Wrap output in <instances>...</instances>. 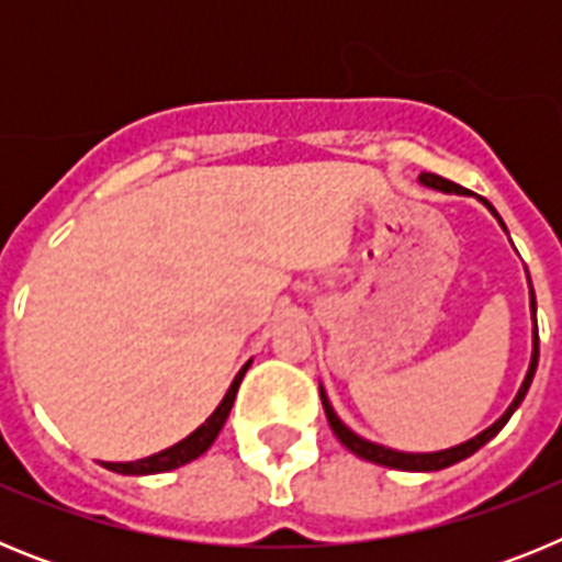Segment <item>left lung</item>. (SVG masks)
I'll list each match as a JSON object with an SVG mask.
<instances>
[{
    "instance_id": "1",
    "label": "left lung",
    "mask_w": 562,
    "mask_h": 562,
    "mask_svg": "<svg viewBox=\"0 0 562 562\" xmlns=\"http://www.w3.org/2000/svg\"><path fill=\"white\" fill-rule=\"evenodd\" d=\"M419 186L422 188H430V191H439V193H456V196H473V193L467 191V188L456 186V182L445 180V177H439V173H419ZM481 205L486 207V211L493 213L495 220H498V225L504 227V220L498 216V211H495L493 205L486 200H481ZM526 278H529V272H526ZM529 315H532V357H529V369H526V376L524 382H520L518 394H515V400L509 402V408L504 411V414L498 416V419L490 425V428H484L481 434H475L473 439L461 441V445H453V448H445V450H434V453H405V450H394V448H385V445H380V441H371L366 439V436L355 434V430L346 425V422L337 416V411L331 408L329 402V394H326V389L321 385V400H324V411H326V419H329L331 430H335L337 439L346 445V448L351 450L355 456H360V459L366 461H374V464H382V467H391V470H408V473H434V470H445V467L450 464H459V461L470 459V456L475 453V450H481L486 445V441L493 439V436H498V430L504 428L506 422H509V416L518 411V405L524 402L526 391H529V385H532V376L535 371H538V304H535V290H532V281H529Z\"/></svg>"
}]
</instances>
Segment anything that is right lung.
<instances>
[{
  "label": "right lung",
  "instance_id": "right-lung-1",
  "mask_svg": "<svg viewBox=\"0 0 562 562\" xmlns=\"http://www.w3.org/2000/svg\"><path fill=\"white\" fill-rule=\"evenodd\" d=\"M250 362L252 360H247L245 366L238 369V374L233 376L231 389H227V394L222 396V402L216 405V411H213V414L202 422L200 428L193 430V434H188L186 439L177 441V445H171V448L160 450V453L146 456V459L101 461V464L106 467V470H112V473H121V475H154V473H168V470H177V467L188 464V461L200 459V456L211 448L213 441H216L220 430L225 428V422H227V416H231V408H233V400H236V391H238V385H241V380H245L247 369H250Z\"/></svg>",
  "mask_w": 562,
  "mask_h": 562
}]
</instances>
